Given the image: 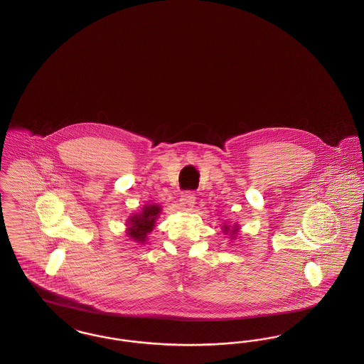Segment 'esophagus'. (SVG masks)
<instances>
[{"mask_svg": "<svg viewBox=\"0 0 364 364\" xmlns=\"http://www.w3.org/2000/svg\"><path fill=\"white\" fill-rule=\"evenodd\" d=\"M195 200H196L195 193L191 192V191H187V192L183 193V196H181V199H180V208H183V210H186V211H188V210L193 208Z\"/></svg>", "mask_w": 364, "mask_h": 364, "instance_id": "esophagus-1", "label": "esophagus"}]
</instances>
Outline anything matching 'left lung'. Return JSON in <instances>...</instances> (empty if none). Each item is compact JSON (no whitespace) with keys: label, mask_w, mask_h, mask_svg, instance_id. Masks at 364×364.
<instances>
[{"label":"left lung","mask_w":364,"mask_h":364,"mask_svg":"<svg viewBox=\"0 0 364 364\" xmlns=\"http://www.w3.org/2000/svg\"><path fill=\"white\" fill-rule=\"evenodd\" d=\"M224 230H225V233H228V232H229V229H228V226H224ZM236 232H237V229H236V228H235V229H233V230H230V233H232V235H233V236H235V233H236Z\"/></svg>","instance_id":"8db88e82"}]
</instances>
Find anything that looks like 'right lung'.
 Masks as SVG:
<instances>
[{
    "label": "right lung",
    "mask_w": 364,
    "mask_h": 364,
    "mask_svg": "<svg viewBox=\"0 0 364 364\" xmlns=\"http://www.w3.org/2000/svg\"><path fill=\"white\" fill-rule=\"evenodd\" d=\"M161 211V208L150 205L143 208V211L129 218L128 221V236L139 242H146L147 233H150L156 224V218Z\"/></svg>",
    "instance_id": "obj_1"
}]
</instances>
